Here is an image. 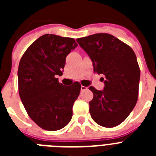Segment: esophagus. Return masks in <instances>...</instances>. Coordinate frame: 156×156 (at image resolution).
Returning <instances> with one entry per match:
<instances>
[{
	"label": "esophagus",
	"mask_w": 156,
	"mask_h": 156,
	"mask_svg": "<svg viewBox=\"0 0 156 156\" xmlns=\"http://www.w3.org/2000/svg\"><path fill=\"white\" fill-rule=\"evenodd\" d=\"M87 90V87H84V86H81V90H82V91H83V90Z\"/></svg>",
	"instance_id": "34e87169"
}]
</instances>
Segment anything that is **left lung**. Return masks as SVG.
I'll use <instances>...</instances> for the list:
<instances>
[{
    "label": "left lung",
    "mask_w": 156,
    "mask_h": 156,
    "mask_svg": "<svg viewBox=\"0 0 156 156\" xmlns=\"http://www.w3.org/2000/svg\"><path fill=\"white\" fill-rule=\"evenodd\" d=\"M76 41L90 56L94 72L105 77L103 90L89 87L94 94L89 102L92 119L104 127L118 126L131 112L138 98L140 71L136 55L111 34H93Z\"/></svg>",
    "instance_id": "left-lung-1"
}]
</instances>
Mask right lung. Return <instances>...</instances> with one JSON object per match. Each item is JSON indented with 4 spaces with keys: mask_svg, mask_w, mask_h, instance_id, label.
I'll list each match as a JSON object with an SVG mask.
<instances>
[{
    "mask_svg": "<svg viewBox=\"0 0 156 156\" xmlns=\"http://www.w3.org/2000/svg\"><path fill=\"white\" fill-rule=\"evenodd\" d=\"M77 46L73 38L45 34L36 40L22 56L18 69L19 94L30 119L42 129H62L73 116V103L81 85L58 82L66 56Z\"/></svg>",
    "mask_w": 156,
    "mask_h": 156,
    "instance_id": "add662e5",
    "label": "right lung"
}]
</instances>
